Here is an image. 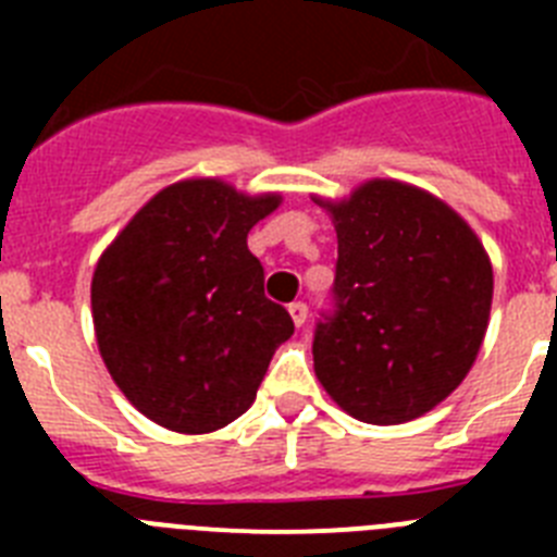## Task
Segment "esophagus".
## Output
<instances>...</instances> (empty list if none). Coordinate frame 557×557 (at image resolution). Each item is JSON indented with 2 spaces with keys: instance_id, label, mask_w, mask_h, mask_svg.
<instances>
[{
  "instance_id": "esophagus-1",
  "label": "esophagus",
  "mask_w": 557,
  "mask_h": 557,
  "mask_svg": "<svg viewBox=\"0 0 557 557\" xmlns=\"http://www.w3.org/2000/svg\"><path fill=\"white\" fill-rule=\"evenodd\" d=\"M307 314H309V309H307V304H304V301H293V304H289V318H293V323L298 329H301L304 323H307Z\"/></svg>"
}]
</instances>
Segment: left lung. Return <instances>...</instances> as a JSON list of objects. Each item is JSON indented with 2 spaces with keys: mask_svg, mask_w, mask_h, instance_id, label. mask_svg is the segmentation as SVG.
Masks as SVG:
<instances>
[{
  "mask_svg": "<svg viewBox=\"0 0 557 557\" xmlns=\"http://www.w3.org/2000/svg\"><path fill=\"white\" fill-rule=\"evenodd\" d=\"M337 231L334 312L314 329V376L357 421L405 424L460 385L488 329L494 270L451 206L393 178L314 198Z\"/></svg>",
  "mask_w": 557,
  "mask_h": 557,
  "instance_id": "1",
  "label": "left lung"
}]
</instances>
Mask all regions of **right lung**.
Segmentation results:
<instances>
[{"mask_svg":"<svg viewBox=\"0 0 557 557\" xmlns=\"http://www.w3.org/2000/svg\"><path fill=\"white\" fill-rule=\"evenodd\" d=\"M278 203V191L186 178L152 195L102 250L91 278L100 357L159 426L184 435L228 426L293 334L248 250V231Z\"/></svg>","mask_w":557,"mask_h":557,"instance_id":"1","label":"right lung"}]
</instances>
